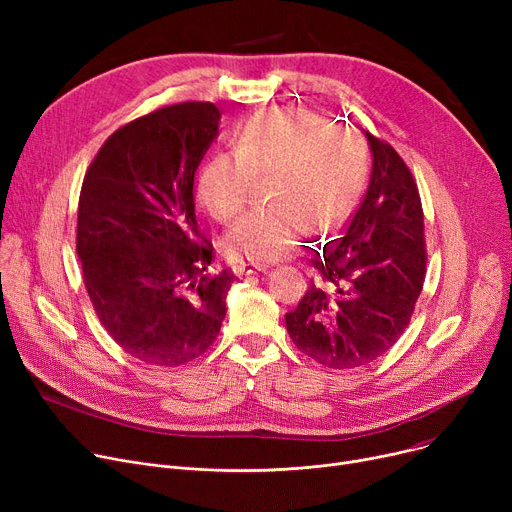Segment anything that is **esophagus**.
Listing matches in <instances>:
<instances>
[{
    "mask_svg": "<svg viewBox=\"0 0 512 512\" xmlns=\"http://www.w3.org/2000/svg\"><path fill=\"white\" fill-rule=\"evenodd\" d=\"M267 265L265 263H253V261H247V263H240L234 267L236 274H257V272H265Z\"/></svg>",
    "mask_w": 512,
    "mask_h": 512,
    "instance_id": "obj_1",
    "label": "esophagus"
}]
</instances>
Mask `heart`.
I'll return each instance as SVG.
<instances>
[{"label": "heart", "instance_id": "1", "mask_svg": "<svg viewBox=\"0 0 512 512\" xmlns=\"http://www.w3.org/2000/svg\"><path fill=\"white\" fill-rule=\"evenodd\" d=\"M367 149L351 128L303 110H265L242 124L230 153L209 157L197 180L201 205L220 222L247 209L265 180V207L242 218L226 238L234 259H278L307 228L328 234L351 215L365 176Z\"/></svg>", "mask_w": 512, "mask_h": 512}]
</instances>
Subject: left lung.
Masks as SVG:
<instances>
[{
	"label": "left lung",
	"instance_id": "obj_1",
	"mask_svg": "<svg viewBox=\"0 0 512 512\" xmlns=\"http://www.w3.org/2000/svg\"><path fill=\"white\" fill-rule=\"evenodd\" d=\"M367 134L371 180L340 238L315 253L307 292L286 313L301 353L332 369L382 357L405 334L425 282L427 249L417 182L405 159Z\"/></svg>",
	"mask_w": 512,
	"mask_h": 512
}]
</instances>
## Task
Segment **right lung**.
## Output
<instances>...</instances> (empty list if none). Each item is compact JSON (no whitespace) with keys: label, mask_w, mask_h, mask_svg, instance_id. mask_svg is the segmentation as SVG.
Returning <instances> with one entry per match:
<instances>
[{"label":"right lung","mask_w":512,"mask_h":512,"mask_svg":"<svg viewBox=\"0 0 512 512\" xmlns=\"http://www.w3.org/2000/svg\"><path fill=\"white\" fill-rule=\"evenodd\" d=\"M220 110L182 101L132 120L97 151L78 197L76 253L101 326L130 357L178 367L218 338L234 274L209 276L195 172Z\"/></svg>","instance_id":"right-lung-1"}]
</instances>
